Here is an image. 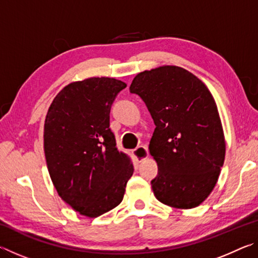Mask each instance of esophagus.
<instances>
[{
    "instance_id": "obj_1",
    "label": "esophagus",
    "mask_w": 258,
    "mask_h": 258,
    "mask_svg": "<svg viewBox=\"0 0 258 258\" xmlns=\"http://www.w3.org/2000/svg\"><path fill=\"white\" fill-rule=\"evenodd\" d=\"M133 155L138 161H142L149 157V151H148V148L146 146H140L137 149H134Z\"/></svg>"
}]
</instances>
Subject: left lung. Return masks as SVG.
I'll return each instance as SVG.
<instances>
[{
  "instance_id": "1",
  "label": "left lung",
  "mask_w": 258,
  "mask_h": 258,
  "mask_svg": "<svg viewBox=\"0 0 258 258\" xmlns=\"http://www.w3.org/2000/svg\"><path fill=\"white\" fill-rule=\"evenodd\" d=\"M145 101L156 128L149 151L158 165L155 197L177 209L199 206L211 195L225 158L215 100L194 74L177 66L139 73L130 86Z\"/></svg>"
}]
</instances>
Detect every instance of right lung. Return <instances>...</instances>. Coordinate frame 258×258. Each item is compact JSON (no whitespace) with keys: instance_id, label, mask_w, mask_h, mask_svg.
Listing matches in <instances>:
<instances>
[{"instance_id":"add662e5","label":"right lung","mask_w":258,"mask_h":258,"mask_svg":"<svg viewBox=\"0 0 258 258\" xmlns=\"http://www.w3.org/2000/svg\"><path fill=\"white\" fill-rule=\"evenodd\" d=\"M125 87L110 77L73 82L46 113L44 152L52 183L60 198L86 217L118 206L134 171L109 128L111 104Z\"/></svg>"}]
</instances>
